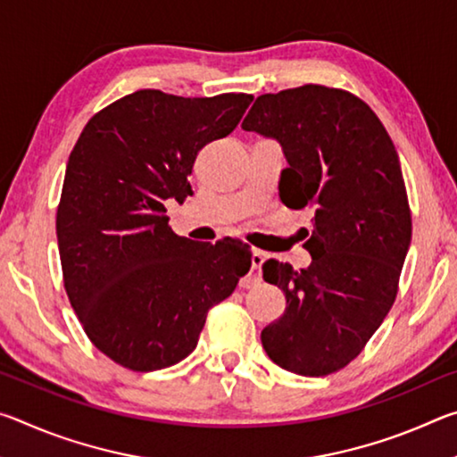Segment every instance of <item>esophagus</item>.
I'll list each match as a JSON object with an SVG mask.
<instances>
[{"instance_id":"obj_1","label":"esophagus","mask_w":457,"mask_h":457,"mask_svg":"<svg viewBox=\"0 0 457 457\" xmlns=\"http://www.w3.org/2000/svg\"><path fill=\"white\" fill-rule=\"evenodd\" d=\"M264 262H266V253L264 252H253L252 253V266H253V270H260ZM256 282H260V276H253L252 280L242 282V286H244V288H250V284H256Z\"/></svg>"}]
</instances>
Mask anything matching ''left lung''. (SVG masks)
<instances>
[{
  "mask_svg": "<svg viewBox=\"0 0 457 457\" xmlns=\"http://www.w3.org/2000/svg\"><path fill=\"white\" fill-rule=\"evenodd\" d=\"M242 129L282 145V204L314 213L311 266H262L286 294L262 345L290 373L330 375L365 349L397 296L411 212L395 145L367 103L320 84L258 96Z\"/></svg>",
  "mask_w": 457,
  "mask_h": 457,
  "instance_id": "obj_1",
  "label": "left lung"
}]
</instances>
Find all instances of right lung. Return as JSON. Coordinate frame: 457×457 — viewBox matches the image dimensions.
<instances>
[{"label":"right lung","mask_w":457,"mask_h":457,"mask_svg":"<svg viewBox=\"0 0 457 457\" xmlns=\"http://www.w3.org/2000/svg\"><path fill=\"white\" fill-rule=\"evenodd\" d=\"M252 100L137 90L96 112L74 145L56 213L64 288L90 343L120 367L183 361L252 266L250 245H199L165 215L167 199L193 193L197 153L228 137Z\"/></svg>","instance_id":"1"}]
</instances>
